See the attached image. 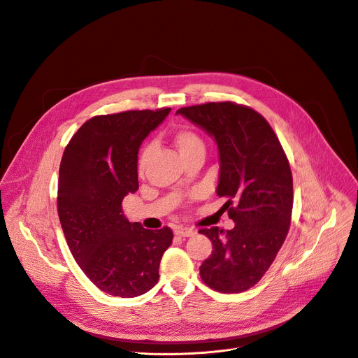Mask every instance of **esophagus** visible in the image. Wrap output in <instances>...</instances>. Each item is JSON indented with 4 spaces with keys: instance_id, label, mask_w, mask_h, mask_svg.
<instances>
[{
    "instance_id": "1",
    "label": "esophagus",
    "mask_w": 358,
    "mask_h": 358,
    "mask_svg": "<svg viewBox=\"0 0 358 358\" xmlns=\"http://www.w3.org/2000/svg\"><path fill=\"white\" fill-rule=\"evenodd\" d=\"M195 234H196V232H195V229H192V228H183V227H178V228H175V235L182 236V238L194 236Z\"/></svg>"
}]
</instances>
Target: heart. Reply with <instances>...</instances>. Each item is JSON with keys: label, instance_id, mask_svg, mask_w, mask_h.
<instances>
[{"label": "heart", "instance_id": "1", "mask_svg": "<svg viewBox=\"0 0 358 358\" xmlns=\"http://www.w3.org/2000/svg\"><path fill=\"white\" fill-rule=\"evenodd\" d=\"M173 143L178 148L180 156H186L192 152L199 150V149H205L203 146V141L201 139V136L198 133H195L194 130H189V129H180L173 134ZM153 153V148L152 145H148L142 149L141 155H139V160H137V169H139V173L143 175L149 160L152 157Z\"/></svg>", "mask_w": 358, "mask_h": 358}]
</instances>
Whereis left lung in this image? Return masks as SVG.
<instances>
[{"instance_id":"1","label":"left lung","mask_w":358,"mask_h":358,"mask_svg":"<svg viewBox=\"0 0 358 358\" xmlns=\"http://www.w3.org/2000/svg\"><path fill=\"white\" fill-rule=\"evenodd\" d=\"M176 115L205 130L217 146L216 194L235 227L201 229L212 255L201 278L215 291L232 294L254 287L282 246L291 224L292 175L282 146L255 110L231 101L179 108Z\"/></svg>"}]
</instances>
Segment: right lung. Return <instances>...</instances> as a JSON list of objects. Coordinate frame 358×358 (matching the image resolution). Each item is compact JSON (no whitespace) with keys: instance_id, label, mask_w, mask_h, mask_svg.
<instances>
[{"instance_id":"obj_1","label":"right lung","mask_w":358,"mask_h":358,"mask_svg":"<svg viewBox=\"0 0 358 358\" xmlns=\"http://www.w3.org/2000/svg\"><path fill=\"white\" fill-rule=\"evenodd\" d=\"M169 113L168 107L96 116L77 130L62 157L57 208L67 245L87 278L113 296L152 289L173 239L168 227L145 229L122 210L124 196L139 189L141 145Z\"/></svg>"}]
</instances>
